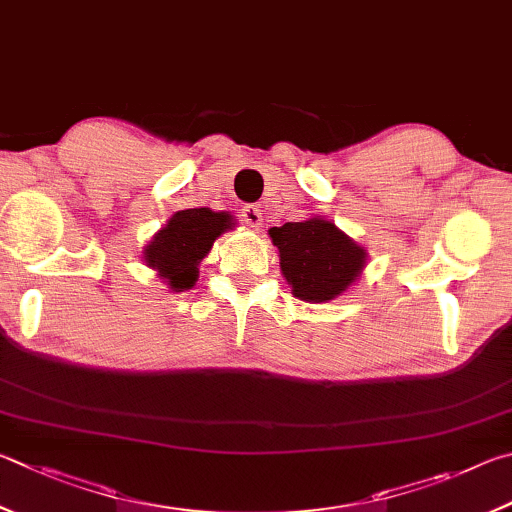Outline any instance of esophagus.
I'll list each match as a JSON object with an SVG mask.
<instances>
[{"label":"esophagus","instance_id":"esophagus-1","mask_svg":"<svg viewBox=\"0 0 512 512\" xmlns=\"http://www.w3.org/2000/svg\"><path fill=\"white\" fill-rule=\"evenodd\" d=\"M240 215H242V222H245L247 227H261L263 224V213L258 204H247L245 209L240 211Z\"/></svg>","mask_w":512,"mask_h":512}]
</instances>
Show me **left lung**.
<instances>
[{"label": "left lung", "instance_id": "left-lung-1", "mask_svg": "<svg viewBox=\"0 0 512 512\" xmlns=\"http://www.w3.org/2000/svg\"><path fill=\"white\" fill-rule=\"evenodd\" d=\"M270 238L279 249L281 272L292 294L308 303L337 299L366 265V249L319 215L272 227Z\"/></svg>", "mask_w": 512, "mask_h": 512}]
</instances>
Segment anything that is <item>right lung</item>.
Here are the masks:
<instances>
[{
  "mask_svg": "<svg viewBox=\"0 0 512 512\" xmlns=\"http://www.w3.org/2000/svg\"><path fill=\"white\" fill-rule=\"evenodd\" d=\"M231 227L233 218L224 211H177L143 249V261L173 292L191 290L200 274L197 267L202 258L209 254L213 242Z\"/></svg>",
  "mask_w": 512,
  "mask_h": 512,
  "instance_id": "add662e5",
  "label": "right lung"
}]
</instances>
